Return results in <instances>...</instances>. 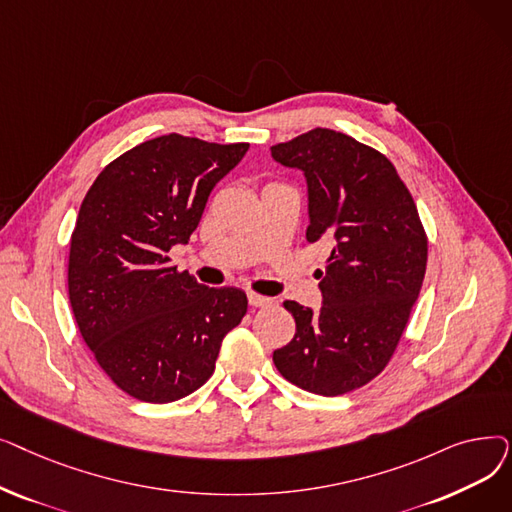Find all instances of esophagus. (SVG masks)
Listing matches in <instances>:
<instances>
[{
	"mask_svg": "<svg viewBox=\"0 0 512 512\" xmlns=\"http://www.w3.org/2000/svg\"><path fill=\"white\" fill-rule=\"evenodd\" d=\"M247 297H249V303L253 307H270V305H274V299L263 297V294H257V292H249Z\"/></svg>",
	"mask_w": 512,
	"mask_h": 512,
	"instance_id": "34e87169",
	"label": "esophagus"
}]
</instances>
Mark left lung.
I'll return each mask as SVG.
<instances>
[{"mask_svg": "<svg viewBox=\"0 0 512 512\" xmlns=\"http://www.w3.org/2000/svg\"><path fill=\"white\" fill-rule=\"evenodd\" d=\"M272 157L305 172L307 240L332 249L321 309L284 301L297 332L274 365L307 392H353L390 363L419 297L427 236L417 205L384 153L330 128L278 143Z\"/></svg>", "mask_w": 512, "mask_h": 512, "instance_id": "obj_1", "label": "left lung"}]
</instances>
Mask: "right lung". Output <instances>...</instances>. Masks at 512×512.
Wrapping results in <instances>:
<instances>
[{
    "label": "right lung",
    "instance_id": "1",
    "mask_svg": "<svg viewBox=\"0 0 512 512\" xmlns=\"http://www.w3.org/2000/svg\"><path fill=\"white\" fill-rule=\"evenodd\" d=\"M247 149L164 134L110 161L80 205L72 313L99 367L132 398L164 405L201 388L247 313L245 292L207 288L168 255L191 238L211 188Z\"/></svg>",
    "mask_w": 512,
    "mask_h": 512
}]
</instances>
